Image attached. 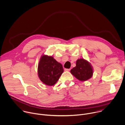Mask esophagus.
<instances>
[{"instance_id":"esophagus-1","label":"esophagus","mask_w":125,"mask_h":125,"mask_svg":"<svg viewBox=\"0 0 125 125\" xmlns=\"http://www.w3.org/2000/svg\"><path fill=\"white\" fill-rule=\"evenodd\" d=\"M65 70V71H69L70 70V69H64Z\"/></svg>"}]
</instances>
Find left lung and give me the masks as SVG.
Instances as JSON below:
<instances>
[{"label":"left lung","instance_id":"left-lung-1","mask_svg":"<svg viewBox=\"0 0 125 125\" xmlns=\"http://www.w3.org/2000/svg\"><path fill=\"white\" fill-rule=\"evenodd\" d=\"M70 73L80 81H86L92 78L94 69L91 63L84 59H78L76 66L70 70Z\"/></svg>","mask_w":125,"mask_h":125}]
</instances>
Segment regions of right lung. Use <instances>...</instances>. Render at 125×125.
<instances>
[{"label": "right lung", "instance_id": "obj_1", "mask_svg": "<svg viewBox=\"0 0 125 125\" xmlns=\"http://www.w3.org/2000/svg\"><path fill=\"white\" fill-rule=\"evenodd\" d=\"M63 72L62 64L53 56L43 55L38 65V76L46 85L52 86L58 81Z\"/></svg>", "mask_w": 125, "mask_h": 125}]
</instances>
